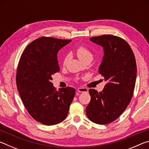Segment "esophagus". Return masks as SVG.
<instances>
[{"instance_id":"1","label":"esophagus","mask_w":149,"mask_h":149,"mask_svg":"<svg viewBox=\"0 0 149 149\" xmlns=\"http://www.w3.org/2000/svg\"><path fill=\"white\" fill-rule=\"evenodd\" d=\"M77 91L79 93H87L88 92V89L85 87H79L77 89Z\"/></svg>"}]
</instances>
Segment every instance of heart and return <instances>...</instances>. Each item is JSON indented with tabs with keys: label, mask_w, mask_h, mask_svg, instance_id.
<instances>
[{
	"label": "heart",
	"mask_w": 149,
	"mask_h": 149,
	"mask_svg": "<svg viewBox=\"0 0 149 149\" xmlns=\"http://www.w3.org/2000/svg\"><path fill=\"white\" fill-rule=\"evenodd\" d=\"M77 55L79 58L84 62V60H87L88 58H93V55L91 50L87 49V47L84 46H80L76 50ZM68 56H66L64 59V64H65L67 62L68 60Z\"/></svg>",
	"instance_id": "obj_1"
}]
</instances>
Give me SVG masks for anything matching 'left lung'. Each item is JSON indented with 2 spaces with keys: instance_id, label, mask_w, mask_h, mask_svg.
<instances>
[{
  "instance_id": "left-lung-1",
  "label": "left lung",
  "mask_w": 149,
  "mask_h": 149,
  "mask_svg": "<svg viewBox=\"0 0 149 149\" xmlns=\"http://www.w3.org/2000/svg\"><path fill=\"white\" fill-rule=\"evenodd\" d=\"M90 40L104 49L99 72L107 84L101 92L89 90L91 99L86 114L93 122L108 124L122 114L132 99L137 76L135 58L130 45L121 37L103 35Z\"/></svg>"
}]
</instances>
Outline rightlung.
<instances>
[{"mask_svg":"<svg viewBox=\"0 0 149 149\" xmlns=\"http://www.w3.org/2000/svg\"><path fill=\"white\" fill-rule=\"evenodd\" d=\"M72 40L41 37L29 43L17 65L16 85L22 102L31 116L44 125H52L67 117L75 89L56 91L52 75L60 71L57 54Z\"/></svg>","mask_w":149,"mask_h":149,"instance_id":"add662e5","label":"right lung"}]
</instances>
